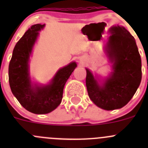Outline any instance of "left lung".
Masks as SVG:
<instances>
[{"mask_svg":"<svg viewBox=\"0 0 148 148\" xmlns=\"http://www.w3.org/2000/svg\"><path fill=\"white\" fill-rule=\"evenodd\" d=\"M104 50L112 71L101 79L86 68V86L89 98L105 110L120 109L130 101L142 79L141 58L136 42L124 26H112Z\"/></svg>","mask_w":148,"mask_h":148,"instance_id":"8db88e82","label":"left lung"}]
</instances>
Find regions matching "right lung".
Masks as SVG:
<instances>
[{"mask_svg": "<svg viewBox=\"0 0 148 148\" xmlns=\"http://www.w3.org/2000/svg\"><path fill=\"white\" fill-rule=\"evenodd\" d=\"M45 24L33 25L15 46L8 66L9 84L13 95L28 111L34 114H48L62 102L64 85L77 66L75 62L59 69L47 84L31 81L30 56L39 31Z\"/></svg>", "mask_w": 148, "mask_h": 148, "instance_id": "right-lung-1", "label": "right lung"}]
</instances>
